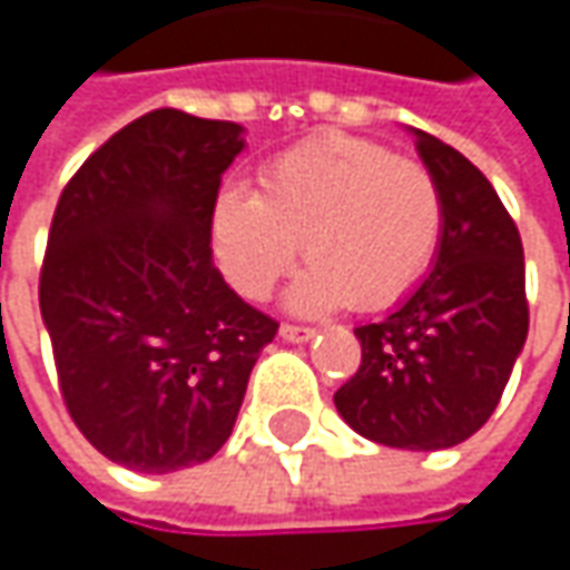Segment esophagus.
<instances>
[{"label": "esophagus", "mask_w": 570, "mask_h": 570, "mask_svg": "<svg viewBox=\"0 0 570 570\" xmlns=\"http://www.w3.org/2000/svg\"><path fill=\"white\" fill-rule=\"evenodd\" d=\"M314 333H317V330H311V326H292V323H285V326L278 330L282 342H307L314 340Z\"/></svg>", "instance_id": "obj_1"}]
</instances>
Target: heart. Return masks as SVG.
Returning a JSON list of instances; mask_svg holds the SVG:
<instances>
[{
    "label": "heart",
    "mask_w": 570,
    "mask_h": 570,
    "mask_svg": "<svg viewBox=\"0 0 570 570\" xmlns=\"http://www.w3.org/2000/svg\"><path fill=\"white\" fill-rule=\"evenodd\" d=\"M208 230L237 295L266 301L304 240L311 263L288 292L292 311L330 314L348 301L381 311L431 269L444 199L425 165L364 139L326 136L269 161L259 193L225 184Z\"/></svg>",
    "instance_id": "obj_1"
}]
</instances>
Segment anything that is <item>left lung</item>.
I'll use <instances>...</instances> for the list:
<instances>
[{
  "label": "left lung",
  "mask_w": 570,
  "mask_h": 570,
  "mask_svg": "<svg viewBox=\"0 0 570 570\" xmlns=\"http://www.w3.org/2000/svg\"><path fill=\"white\" fill-rule=\"evenodd\" d=\"M409 136L444 199L441 244L425 278L355 330L362 367L333 403L374 444L448 450L489 422L523 352V244L479 167L422 129Z\"/></svg>",
  "instance_id": "8db88e82"
}]
</instances>
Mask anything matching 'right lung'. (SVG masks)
Masks as SVG:
<instances>
[{
  "label": "right lung",
  "mask_w": 570,
  "mask_h": 570,
  "mask_svg": "<svg viewBox=\"0 0 570 570\" xmlns=\"http://www.w3.org/2000/svg\"><path fill=\"white\" fill-rule=\"evenodd\" d=\"M244 148L240 122L151 110L59 196L40 317L72 422L126 470L215 456L278 330L212 263V203Z\"/></svg>",
  "instance_id": "1"
}]
</instances>
